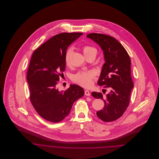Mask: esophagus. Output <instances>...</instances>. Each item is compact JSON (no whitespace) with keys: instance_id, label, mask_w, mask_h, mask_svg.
Wrapping results in <instances>:
<instances>
[{"instance_id":"1","label":"esophagus","mask_w":159,"mask_h":159,"mask_svg":"<svg viewBox=\"0 0 159 159\" xmlns=\"http://www.w3.org/2000/svg\"><path fill=\"white\" fill-rule=\"evenodd\" d=\"M84 94H85V95H87V96H90L91 95L90 92L88 91V90H85V91H84Z\"/></svg>"}]
</instances>
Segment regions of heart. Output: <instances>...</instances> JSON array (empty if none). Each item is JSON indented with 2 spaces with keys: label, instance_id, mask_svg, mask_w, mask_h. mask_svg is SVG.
I'll return each mask as SVG.
<instances>
[{
  "label": "heart",
  "instance_id": "heart-1",
  "mask_svg": "<svg viewBox=\"0 0 159 159\" xmlns=\"http://www.w3.org/2000/svg\"><path fill=\"white\" fill-rule=\"evenodd\" d=\"M83 51L85 56L91 54H97V49L89 45H85L83 47ZM73 49L72 48H69L65 54V62L67 65H69L70 62V58L73 53ZM94 73L91 71H81L75 74L73 77V81L78 84L85 87L89 88L92 84V80L94 78Z\"/></svg>",
  "mask_w": 159,
  "mask_h": 159
}]
</instances>
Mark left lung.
<instances>
[{
  "label": "left lung",
  "instance_id": "left-lung-1",
  "mask_svg": "<svg viewBox=\"0 0 159 159\" xmlns=\"http://www.w3.org/2000/svg\"><path fill=\"white\" fill-rule=\"evenodd\" d=\"M87 37L98 44L103 51L105 63L98 84L110 91L105 96L100 92H92L93 97L101 98L105 103L103 110L97 111V116L104 122H112L122 116L130 103L134 88L130 58L124 46L110 35L92 33Z\"/></svg>",
  "mask_w": 159,
  "mask_h": 159
}]
</instances>
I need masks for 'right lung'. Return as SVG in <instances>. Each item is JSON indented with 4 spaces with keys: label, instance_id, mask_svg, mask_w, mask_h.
<instances>
[{
    "label": "right lung",
    "instance_id": "obj_1",
    "mask_svg": "<svg viewBox=\"0 0 159 159\" xmlns=\"http://www.w3.org/2000/svg\"><path fill=\"white\" fill-rule=\"evenodd\" d=\"M82 35L81 32L57 34L32 56L27 73L30 100L37 113L48 121L62 120L70 113L73 103L84 94V89L76 84H71L66 91H59L56 87L66 70L67 49Z\"/></svg>",
    "mask_w": 159,
    "mask_h": 159
}]
</instances>
